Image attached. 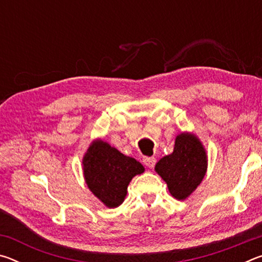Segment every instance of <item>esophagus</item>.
Segmentation results:
<instances>
[{
    "mask_svg": "<svg viewBox=\"0 0 262 262\" xmlns=\"http://www.w3.org/2000/svg\"><path fill=\"white\" fill-rule=\"evenodd\" d=\"M143 163L150 168H154L155 165H156V158L155 157H144L143 158Z\"/></svg>",
    "mask_w": 262,
    "mask_h": 262,
    "instance_id": "34e87169",
    "label": "esophagus"
}]
</instances>
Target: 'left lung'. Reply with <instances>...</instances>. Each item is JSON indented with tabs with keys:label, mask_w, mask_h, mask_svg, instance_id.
Listing matches in <instances>:
<instances>
[{
	"label": "left lung",
	"mask_w": 262,
	"mask_h": 262,
	"mask_svg": "<svg viewBox=\"0 0 262 262\" xmlns=\"http://www.w3.org/2000/svg\"><path fill=\"white\" fill-rule=\"evenodd\" d=\"M156 172L165 180L168 190L178 200H185L206 174L207 157L196 137L177 136L173 152L156 164Z\"/></svg>",
	"instance_id": "left-lung-1"
}]
</instances>
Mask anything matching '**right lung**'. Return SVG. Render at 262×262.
I'll use <instances>...</instances> for the list:
<instances>
[{"label": "right lung", "instance_id": "1", "mask_svg": "<svg viewBox=\"0 0 262 262\" xmlns=\"http://www.w3.org/2000/svg\"><path fill=\"white\" fill-rule=\"evenodd\" d=\"M83 165L89 188L108 208L121 205L133 177L144 171L140 162L125 156L103 141L90 145Z\"/></svg>", "mask_w": 262, "mask_h": 262}]
</instances>
